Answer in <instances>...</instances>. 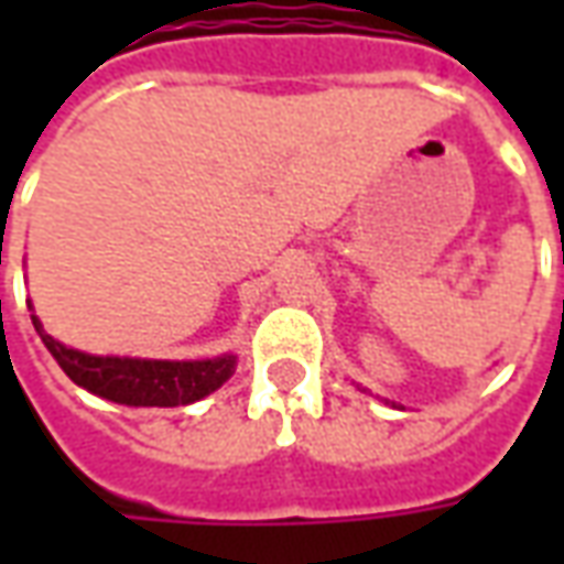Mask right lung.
Returning <instances> with one entry per match:
<instances>
[{
  "label": "right lung",
  "instance_id": "1",
  "mask_svg": "<svg viewBox=\"0 0 564 564\" xmlns=\"http://www.w3.org/2000/svg\"><path fill=\"white\" fill-rule=\"evenodd\" d=\"M32 326L42 335L44 347L51 350L59 368L78 387L108 402L129 408H177L205 399L220 390L235 375L238 356L226 354L217 359L196 362H172V359H129V356H93L75 347H66L42 329L32 314Z\"/></svg>",
  "mask_w": 564,
  "mask_h": 564
}]
</instances>
